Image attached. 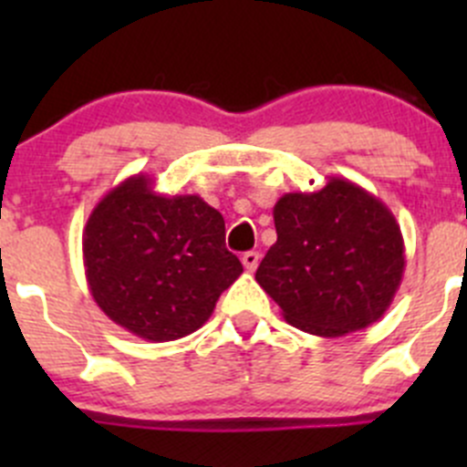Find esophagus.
<instances>
[{"mask_svg": "<svg viewBox=\"0 0 467 467\" xmlns=\"http://www.w3.org/2000/svg\"><path fill=\"white\" fill-rule=\"evenodd\" d=\"M242 262H244V266H246V271L253 273V271H255V268H257V264H260V253H255V251L244 253Z\"/></svg>", "mask_w": 467, "mask_h": 467, "instance_id": "esophagus-1", "label": "esophagus"}]
</instances>
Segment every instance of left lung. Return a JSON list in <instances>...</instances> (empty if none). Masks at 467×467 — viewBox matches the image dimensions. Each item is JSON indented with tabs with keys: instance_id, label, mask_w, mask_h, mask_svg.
<instances>
[{
	"instance_id": "left-lung-1",
	"label": "left lung",
	"mask_w": 467,
	"mask_h": 467,
	"mask_svg": "<svg viewBox=\"0 0 467 467\" xmlns=\"http://www.w3.org/2000/svg\"><path fill=\"white\" fill-rule=\"evenodd\" d=\"M277 242L255 273L294 327L343 337L378 323L400 289L404 239L393 212L348 178L289 192L273 207Z\"/></svg>"
}]
</instances>
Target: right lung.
Wrapping results in <instances>:
<instances>
[{
    "instance_id": "add662e5",
    "label": "right lung",
    "mask_w": 467,
    "mask_h": 467,
    "mask_svg": "<svg viewBox=\"0 0 467 467\" xmlns=\"http://www.w3.org/2000/svg\"><path fill=\"white\" fill-rule=\"evenodd\" d=\"M89 294L110 321L146 341L196 332L242 275L219 210L196 194L167 196L144 173L112 187L83 230Z\"/></svg>"
}]
</instances>
